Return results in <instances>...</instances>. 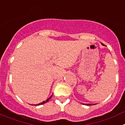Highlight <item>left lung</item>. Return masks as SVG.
Listing matches in <instances>:
<instances>
[{
	"mask_svg": "<svg viewBox=\"0 0 125 125\" xmlns=\"http://www.w3.org/2000/svg\"><path fill=\"white\" fill-rule=\"evenodd\" d=\"M102 45H104L103 44H102ZM86 104V105L87 106H91L92 104Z\"/></svg>",
	"mask_w": 125,
	"mask_h": 125,
	"instance_id": "left-lung-1",
	"label": "left lung"
}]
</instances>
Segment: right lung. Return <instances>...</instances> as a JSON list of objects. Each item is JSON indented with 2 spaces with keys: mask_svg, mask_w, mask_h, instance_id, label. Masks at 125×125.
Segmentation results:
<instances>
[{
  "mask_svg": "<svg viewBox=\"0 0 125 125\" xmlns=\"http://www.w3.org/2000/svg\"><path fill=\"white\" fill-rule=\"evenodd\" d=\"M52 95H51V96L50 97H49V98H48V99H47V100H46V101H43V102H42V103H39V104H36V105H41V104H44V103H46V102H47V101H49V100H50L51 98V97H52Z\"/></svg>",
  "mask_w": 125,
  "mask_h": 125,
  "instance_id": "obj_1",
  "label": "right lung"
}]
</instances>
